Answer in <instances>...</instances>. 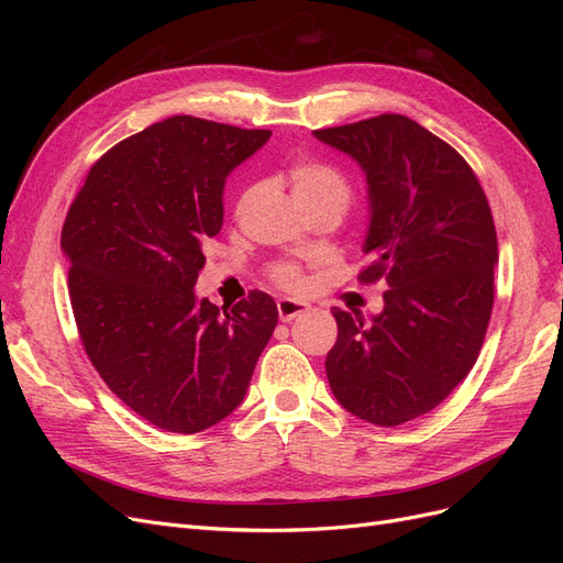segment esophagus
Here are the masks:
<instances>
[{"label": "esophagus", "instance_id": "esophagus-1", "mask_svg": "<svg viewBox=\"0 0 563 563\" xmlns=\"http://www.w3.org/2000/svg\"><path fill=\"white\" fill-rule=\"evenodd\" d=\"M312 308L308 302H300V300H294V298H282L277 302V312H279V319L282 321H294L296 317L300 314H308Z\"/></svg>", "mask_w": 563, "mask_h": 563}]
</instances>
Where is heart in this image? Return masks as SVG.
Returning a JSON list of instances; mask_svg holds the SVG:
<instances>
[{"label": "heart", "mask_w": 563, "mask_h": 563, "mask_svg": "<svg viewBox=\"0 0 563 563\" xmlns=\"http://www.w3.org/2000/svg\"><path fill=\"white\" fill-rule=\"evenodd\" d=\"M286 180L296 201L305 211L331 207L343 213L347 207L352 187L338 166L319 159H298L286 172ZM272 279L288 291H302L305 272L296 263H279L272 267Z\"/></svg>", "instance_id": "b5f03b06"}]
</instances>
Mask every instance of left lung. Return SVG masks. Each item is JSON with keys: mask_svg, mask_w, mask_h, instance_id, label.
<instances>
[{"mask_svg": "<svg viewBox=\"0 0 563 563\" xmlns=\"http://www.w3.org/2000/svg\"><path fill=\"white\" fill-rule=\"evenodd\" d=\"M312 133L364 168L371 220L360 282L389 286L371 321L333 308L329 385L352 416L395 428L430 413L479 356L496 225L470 164L413 119L380 114Z\"/></svg>", "mask_w": 563, "mask_h": 563, "instance_id": "left-lung-1", "label": "left lung"}]
</instances>
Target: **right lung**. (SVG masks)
Returning a JSON list of instances; mask_svg holds the SVG:
<instances>
[{"instance_id":"1","label":"right lung","mask_w":563,"mask_h":563,"mask_svg":"<svg viewBox=\"0 0 563 563\" xmlns=\"http://www.w3.org/2000/svg\"><path fill=\"white\" fill-rule=\"evenodd\" d=\"M272 131L168 117L100 157L67 211L60 249L81 345L100 378L159 430L195 434L242 404L277 327L263 291L223 310L197 300L223 187Z\"/></svg>"}]
</instances>
